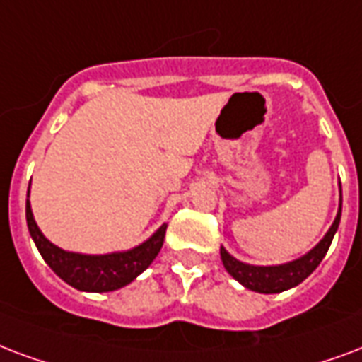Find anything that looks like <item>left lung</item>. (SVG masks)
I'll return each instance as SVG.
<instances>
[{"instance_id": "left-lung-1", "label": "left lung", "mask_w": 362, "mask_h": 362, "mask_svg": "<svg viewBox=\"0 0 362 362\" xmlns=\"http://www.w3.org/2000/svg\"><path fill=\"white\" fill-rule=\"evenodd\" d=\"M341 216V186H340V205H338V214H336L334 222L328 228L321 241L317 243L315 247L308 250L296 260L285 262V264H277V266H252V264H245V262L237 260L235 256H231L224 247L220 248V256H222V264H224L226 272L230 273L231 277L239 281L245 288L248 291L260 292V294H277V292H285L288 288H294L308 279L311 273L315 272L317 266L321 264L325 255L328 252V247L334 239L338 226H340Z\"/></svg>"}]
</instances>
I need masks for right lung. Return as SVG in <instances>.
<instances>
[{
  "mask_svg": "<svg viewBox=\"0 0 362 362\" xmlns=\"http://www.w3.org/2000/svg\"><path fill=\"white\" fill-rule=\"evenodd\" d=\"M26 222L30 235L47 266L64 283L81 292H112L132 283L156 260L167 231V224H161L144 243L129 250H117L107 255H81L57 247L41 233L40 226L35 224L30 199H26Z\"/></svg>",
  "mask_w": 362,
  "mask_h": 362,
  "instance_id": "right-lung-1",
  "label": "right lung"
}]
</instances>
